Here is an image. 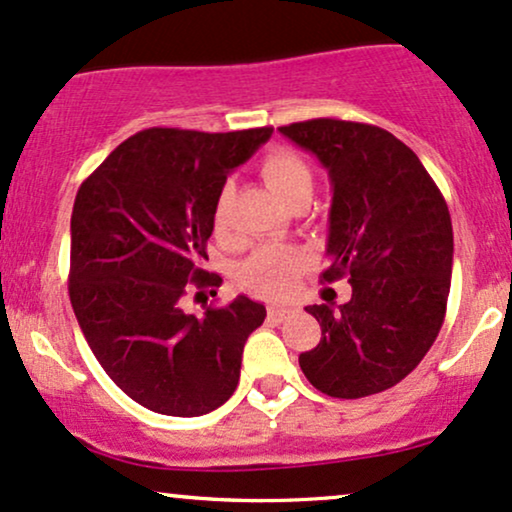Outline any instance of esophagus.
Segmentation results:
<instances>
[{
    "mask_svg": "<svg viewBox=\"0 0 512 512\" xmlns=\"http://www.w3.org/2000/svg\"><path fill=\"white\" fill-rule=\"evenodd\" d=\"M293 307H283V305H272L267 310V317H269V322H274V324H281V322H286L288 317L293 315Z\"/></svg>",
    "mask_w": 512,
    "mask_h": 512,
    "instance_id": "1",
    "label": "esophagus"
}]
</instances>
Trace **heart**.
I'll list each match as a JSON object with an SVG mask.
<instances>
[{"label":"heart","instance_id":"obj_1","mask_svg":"<svg viewBox=\"0 0 512 512\" xmlns=\"http://www.w3.org/2000/svg\"><path fill=\"white\" fill-rule=\"evenodd\" d=\"M260 174L264 183L288 205L298 197L312 195V186H315L310 166L298 152L288 150V147H274L272 152H267L260 164ZM231 197V186H224L214 200L212 229L217 238L229 236ZM305 262L307 255L295 245L267 243L240 264L238 281L248 286L250 291L267 295V298H283L286 293H291L300 272L305 269Z\"/></svg>","mask_w":512,"mask_h":512}]
</instances>
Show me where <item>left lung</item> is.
Returning <instances> with one entry per match:
<instances>
[{
	"label": "left lung",
	"instance_id": "left-lung-1",
	"mask_svg": "<svg viewBox=\"0 0 512 512\" xmlns=\"http://www.w3.org/2000/svg\"><path fill=\"white\" fill-rule=\"evenodd\" d=\"M279 131L329 171L331 267L348 276L346 305L305 307L322 326L300 369L331 398H365L396 386L422 362L446 317L453 269L448 205L420 159L379 126L312 119Z\"/></svg>",
	"mask_w": 512,
	"mask_h": 512
}]
</instances>
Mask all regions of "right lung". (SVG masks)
<instances>
[{"label": "right lung", "instance_id": "right-lung-1", "mask_svg": "<svg viewBox=\"0 0 512 512\" xmlns=\"http://www.w3.org/2000/svg\"><path fill=\"white\" fill-rule=\"evenodd\" d=\"M274 128L231 133L147 128L116 147L80 183L71 214L69 295L85 341L109 379L143 408L200 417L236 391L248 336L267 317L238 295L200 317L183 312L197 288L212 207L226 176Z\"/></svg>", "mask_w": 512, "mask_h": 512}]
</instances>
